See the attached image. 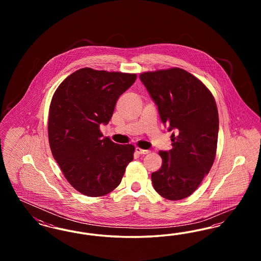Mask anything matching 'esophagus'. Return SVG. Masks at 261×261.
<instances>
[{"label": "esophagus", "instance_id": "esophagus-1", "mask_svg": "<svg viewBox=\"0 0 261 261\" xmlns=\"http://www.w3.org/2000/svg\"><path fill=\"white\" fill-rule=\"evenodd\" d=\"M136 152H138L139 154H148L150 152L149 149H143L141 148H136Z\"/></svg>", "mask_w": 261, "mask_h": 261}]
</instances>
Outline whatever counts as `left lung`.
I'll use <instances>...</instances> for the list:
<instances>
[{
  "mask_svg": "<svg viewBox=\"0 0 261 261\" xmlns=\"http://www.w3.org/2000/svg\"><path fill=\"white\" fill-rule=\"evenodd\" d=\"M171 135L172 149L161 150L162 165L151 173L154 190L164 199L191 196L214 162L219 130L218 111L211 91L181 68L140 74Z\"/></svg>",
  "mask_w": 261,
  "mask_h": 261,
  "instance_id": "obj_1",
  "label": "left lung"
}]
</instances>
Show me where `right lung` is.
Wrapping results in <instances>:
<instances>
[{"label": "right lung", "instance_id": "1", "mask_svg": "<svg viewBox=\"0 0 261 261\" xmlns=\"http://www.w3.org/2000/svg\"><path fill=\"white\" fill-rule=\"evenodd\" d=\"M136 74L81 68L55 92L49 112V142L54 159L69 184L89 197H101L118 186L133 161V145L102 138L120 95Z\"/></svg>", "mask_w": 261, "mask_h": 261}]
</instances>
